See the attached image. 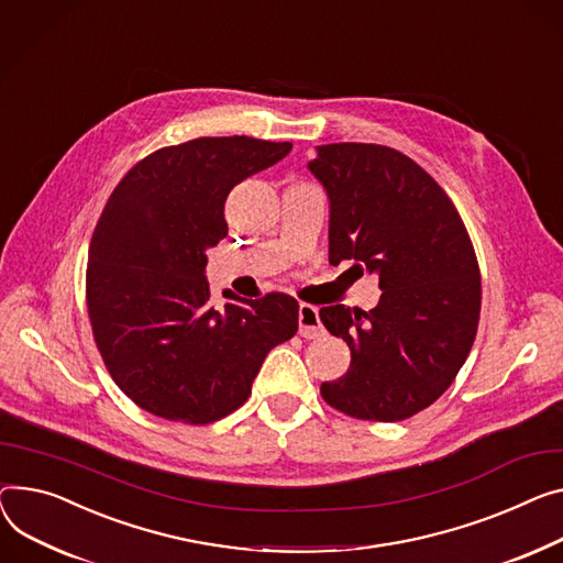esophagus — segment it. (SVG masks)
Segmentation results:
<instances>
[{"label":"esophagus","instance_id":"obj_1","mask_svg":"<svg viewBox=\"0 0 563 563\" xmlns=\"http://www.w3.org/2000/svg\"><path fill=\"white\" fill-rule=\"evenodd\" d=\"M325 330L319 321V308L310 303L298 306V334L306 336V340H317Z\"/></svg>","mask_w":563,"mask_h":563}]
</instances>
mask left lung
<instances>
[{"label":"left lung","mask_w":563,"mask_h":563,"mask_svg":"<svg viewBox=\"0 0 563 563\" xmlns=\"http://www.w3.org/2000/svg\"><path fill=\"white\" fill-rule=\"evenodd\" d=\"M308 167L330 199V265L353 260L383 289L368 312L321 308L351 349L321 396L353 419L405 421L453 385L475 342L482 280L468 231L441 185L391 146L323 144Z\"/></svg>","instance_id":"8db88e82"}]
</instances>
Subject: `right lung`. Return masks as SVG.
Segmentation results:
<instances>
[{"label":"right lung","mask_w":563,"mask_h":563,"mask_svg":"<svg viewBox=\"0 0 563 563\" xmlns=\"http://www.w3.org/2000/svg\"><path fill=\"white\" fill-rule=\"evenodd\" d=\"M291 142L249 135L163 146L112 190L90 242L86 301L115 385L148 415L187 426L229 417L267 353L298 330L287 294L210 306L206 249L227 238L238 183L285 158Z\"/></svg>","instance_id":"obj_1"}]
</instances>
